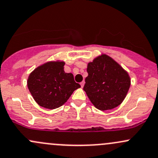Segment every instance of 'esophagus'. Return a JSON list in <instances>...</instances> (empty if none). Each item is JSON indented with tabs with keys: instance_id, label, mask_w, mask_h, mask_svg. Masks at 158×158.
Returning <instances> with one entry per match:
<instances>
[{
	"instance_id": "obj_1",
	"label": "esophagus",
	"mask_w": 158,
	"mask_h": 158,
	"mask_svg": "<svg viewBox=\"0 0 158 158\" xmlns=\"http://www.w3.org/2000/svg\"><path fill=\"white\" fill-rule=\"evenodd\" d=\"M84 84H85V82L84 81H82V82L81 83V87H84Z\"/></svg>"
}]
</instances>
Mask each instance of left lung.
Wrapping results in <instances>:
<instances>
[{"label": "left lung", "instance_id": "8db88e82", "mask_svg": "<svg viewBox=\"0 0 158 158\" xmlns=\"http://www.w3.org/2000/svg\"><path fill=\"white\" fill-rule=\"evenodd\" d=\"M84 90L97 109L107 110L119 105L126 97L131 80L126 71L106 54L87 65Z\"/></svg>", "mask_w": 158, "mask_h": 158}]
</instances>
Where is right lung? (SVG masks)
Here are the masks:
<instances>
[{"label": "right lung", "instance_id": "add662e5", "mask_svg": "<svg viewBox=\"0 0 158 158\" xmlns=\"http://www.w3.org/2000/svg\"><path fill=\"white\" fill-rule=\"evenodd\" d=\"M64 62H48L30 74L27 86L37 104L47 109L60 107L81 87L72 73L64 72Z\"/></svg>", "mask_w": 158, "mask_h": 158}]
</instances>
